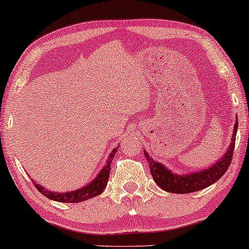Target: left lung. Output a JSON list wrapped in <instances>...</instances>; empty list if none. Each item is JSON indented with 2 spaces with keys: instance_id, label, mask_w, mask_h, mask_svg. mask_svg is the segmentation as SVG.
<instances>
[{
  "instance_id": "8db88e82",
  "label": "left lung",
  "mask_w": 249,
  "mask_h": 249,
  "mask_svg": "<svg viewBox=\"0 0 249 249\" xmlns=\"http://www.w3.org/2000/svg\"><path fill=\"white\" fill-rule=\"evenodd\" d=\"M237 119V118H236ZM238 120V119H237ZM238 129V122L236 121L233 127V134L231 136V142L227 152L217 160V161L210 166V168L199 170L196 172L186 173V175H177L169 170L165 165L158 161H154L146 151H144L145 158L147 160L151 170L152 177L156 185L161 187L163 190L173 194H188L202 190L206 187L213 185L222 177L229 168L232 153L234 148V141H236Z\"/></svg>"
}]
</instances>
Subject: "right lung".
Here are the masks:
<instances>
[{
	"instance_id": "1",
	"label": "right lung",
	"mask_w": 249,
	"mask_h": 249,
	"mask_svg": "<svg viewBox=\"0 0 249 249\" xmlns=\"http://www.w3.org/2000/svg\"><path fill=\"white\" fill-rule=\"evenodd\" d=\"M118 151L117 148H113V151L111 152V154L108 155V158L105 162V165L102 168V170L98 172L96 178L88 183V185L84 186L83 188L72 190V192H66V193H56V192H51L44 188L43 186L35 183L36 188L38 189V192L42 193V195L47 197L49 199L56 200V202H62V203H80L83 200H87L93 198L95 196H98L100 194L103 193L105 187L107 185L108 177H110L111 171V163L113 160L115 153Z\"/></svg>"
}]
</instances>
